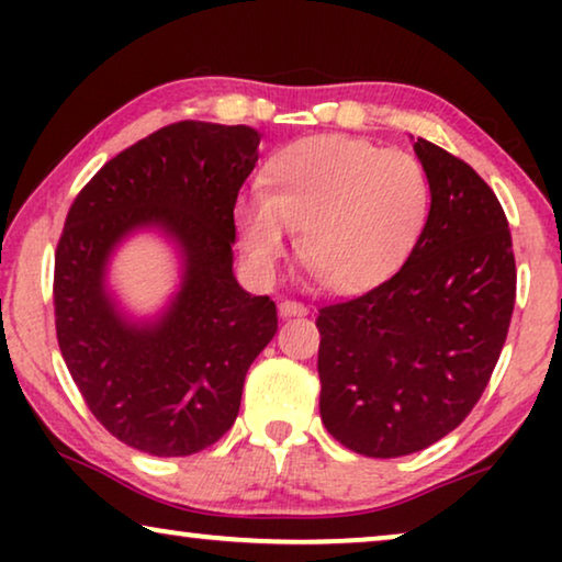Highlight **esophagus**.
<instances>
[{"label":"esophagus","mask_w":562,"mask_h":562,"mask_svg":"<svg viewBox=\"0 0 562 562\" xmlns=\"http://www.w3.org/2000/svg\"><path fill=\"white\" fill-rule=\"evenodd\" d=\"M279 310L283 317H302V314H306V306L302 302H296V299H283Z\"/></svg>","instance_id":"esophagus-1"}]
</instances>
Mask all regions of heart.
Returning <instances> with one entry per match:
<instances>
[{"instance_id":"heart-1","label":"heart","mask_w":562,"mask_h":562,"mask_svg":"<svg viewBox=\"0 0 562 562\" xmlns=\"http://www.w3.org/2000/svg\"><path fill=\"white\" fill-rule=\"evenodd\" d=\"M263 194L243 196L235 227L248 263L273 273L299 229V260L319 286L360 294L402 271L425 235L432 187L419 158L348 135L273 153Z\"/></svg>"}]
</instances>
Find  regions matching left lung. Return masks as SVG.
<instances>
[{"mask_svg": "<svg viewBox=\"0 0 562 562\" xmlns=\"http://www.w3.org/2000/svg\"><path fill=\"white\" fill-rule=\"evenodd\" d=\"M414 150L432 187L425 235L366 294L319 306V414L368 458L425 450L463 422L502 356L517 299L506 214L486 181L440 145Z\"/></svg>", "mask_w": 562, "mask_h": 562, "instance_id": "8db88e82", "label": "left lung"}]
</instances>
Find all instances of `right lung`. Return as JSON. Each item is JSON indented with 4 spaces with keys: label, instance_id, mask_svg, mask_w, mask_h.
Here are the masks:
<instances>
[{
    "label": "right lung",
    "instance_id": "obj_1",
    "mask_svg": "<svg viewBox=\"0 0 562 562\" xmlns=\"http://www.w3.org/2000/svg\"><path fill=\"white\" fill-rule=\"evenodd\" d=\"M258 143L245 125L173 122L106 160L66 214L53 271L60 356L99 425L148 456L217 442L279 329L271 299L233 276L235 202ZM145 224L171 232L188 260L180 296L153 328L127 326L103 291L111 248Z\"/></svg>",
    "mask_w": 562,
    "mask_h": 562
}]
</instances>
